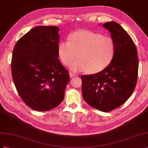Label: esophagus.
Instances as JSON below:
<instances>
[{"label": "esophagus", "instance_id": "esophagus-1", "mask_svg": "<svg viewBox=\"0 0 148 148\" xmlns=\"http://www.w3.org/2000/svg\"><path fill=\"white\" fill-rule=\"evenodd\" d=\"M69 75L71 77H73L74 76H77V74H75V73H73V72H69Z\"/></svg>", "mask_w": 148, "mask_h": 148}]
</instances>
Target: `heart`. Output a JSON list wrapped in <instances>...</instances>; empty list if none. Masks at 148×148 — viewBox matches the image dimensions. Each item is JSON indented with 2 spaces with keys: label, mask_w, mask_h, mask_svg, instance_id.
Masks as SVG:
<instances>
[{
  "label": "heart",
  "mask_w": 148,
  "mask_h": 148,
  "mask_svg": "<svg viewBox=\"0 0 148 148\" xmlns=\"http://www.w3.org/2000/svg\"><path fill=\"white\" fill-rule=\"evenodd\" d=\"M68 40L60 42L58 52L61 62L67 66L76 60L78 54L79 60L71 66L73 71L98 73L106 68L115 56L116 44L110 36L80 30L71 33Z\"/></svg>",
  "instance_id": "heart-1"
}]
</instances>
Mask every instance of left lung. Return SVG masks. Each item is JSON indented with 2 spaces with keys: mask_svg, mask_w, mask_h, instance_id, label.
<instances>
[{
  "mask_svg": "<svg viewBox=\"0 0 148 148\" xmlns=\"http://www.w3.org/2000/svg\"><path fill=\"white\" fill-rule=\"evenodd\" d=\"M103 27L115 42V56L103 71L82 75V92L91 107L108 112L121 106L132 95L137 82L138 56L133 41L119 23L106 22Z\"/></svg>",
  "mask_w": 148,
  "mask_h": 148,
  "instance_id": "left-lung-1",
  "label": "left lung"
}]
</instances>
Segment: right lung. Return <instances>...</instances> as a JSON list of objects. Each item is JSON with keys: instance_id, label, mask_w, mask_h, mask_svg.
Returning a JSON list of instances; mask_svg holds the SVG:
<instances>
[{"instance_id": "add662e5", "label": "right lung", "mask_w": 148, "mask_h": 148, "mask_svg": "<svg viewBox=\"0 0 148 148\" xmlns=\"http://www.w3.org/2000/svg\"><path fill=\"white\" fill-rule=\"evenodd\" d=\"M60 28L38 26L16 42L11 62L12 78L20 97L40 112L58 107L69 81L68 71L58 60Z\"/></svg>"}]
</instances>
